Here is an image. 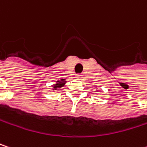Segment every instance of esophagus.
<instances>
[{"label": "esophagus", "mask_w": 147, "mask_h": 147, "mask_svg": "<svg viewBox=\"0 0 147 147\" xmlns=\"http://www.w3.org/2000/svg\"><path fill=\"white\" fill-rule=\"evenodd\" d=\"M76 78H77V79H81V78H82V75H80V74H77V75L76 76Z\"/></svg>", "instance_id": "34e87169"}]
</instances>
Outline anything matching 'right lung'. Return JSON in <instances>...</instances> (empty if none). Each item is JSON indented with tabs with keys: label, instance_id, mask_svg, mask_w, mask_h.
I'll return each instance as SVG.
<instances>
[{
	"label": "right lung",
	"instance_id": "right-lung-1",
	"mask_svg": "<svg viewBox=\"0 0 147 147\" xmlns=\"http://www.w3.org/2000/svg\"><path fill=\"white\" fill-rule=\"evenodd\" d=\"M65 80L64 79H61V81L60 80H58L57 82H56V84L53 86L54 87V89L55 90H57L58 88H61L64 85H65Z\"/></svg>",
	"mask_w": 147,
	"mask_h": 147
}]
</instances>
